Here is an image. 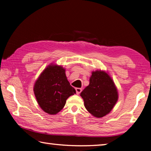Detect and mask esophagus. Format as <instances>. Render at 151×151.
<instances>
[{"label": "esophagus", "mask_w": 151, "mask_h": 151, "mask_svg": "<svg viewBox=\"0 0 151 151\" xmlns=\"http://www.w3.org/2000/svg\"><path fill=\"white\" fill-rule=\"evenodd\" d=\"M75 90H76V94H80V93H81V91H82V88H75Z\"/></svg>", "instance_id": "obj_1"}]
</instances>
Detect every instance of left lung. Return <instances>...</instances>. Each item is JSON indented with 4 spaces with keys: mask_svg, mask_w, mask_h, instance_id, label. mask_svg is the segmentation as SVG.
Listing matches in <instances>:
<instances>
[{
    "mask_svg": "<svg viewBox=\"0 0 151 151\" xmlns=\"http://www.w3.org/2000/svg\"><path fill=\"white\" fill-rule=\"evenodd\" d=\"M86 109L95 117L109 113L118 100V92L113 81L104 71L93 72L88 86L81 92Z\"/></svg>",
    "mask_w": 151,
    "mask_h": 151,
    "instance_id": "8db88e82",
    "label": "left lung"
}]
</instances>
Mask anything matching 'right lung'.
<instances>
[{"label":"right lung","mask_w":151,"mask_h":151,"mask_svg":"<svg viewBox=\"0 0 151 151\" xmlns=\"http://www.w3.org/2000/svg\"><path fill=\"white\" fill-rule=\"evenodd\" d=\"M34 93L38 103L43 111L55 114L65 106L66 101L76 93L60 66L50 65L36 81Z\"/></svg>","instance_id":"obj_1"}]
</instances>
